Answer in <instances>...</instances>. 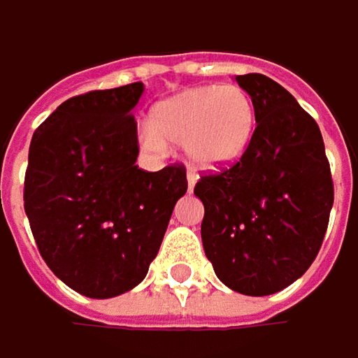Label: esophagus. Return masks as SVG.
Returning a JSON list of instances; mask_svg holds the SVG:
<instances>
[{
    "mask_svg": "<svg viewBox=\"0 0 358 358\" xmlns=\"http://www.w3.org/2000/svg\"><path fill=\"white\" fill-rule=\"evenodd\" d=\"M195 183H197V175H195V173H187V189L189 191H193Z\"/></svg>",
    "mask_w": 358,
    "mask_h": 358,
    "instance_id": "obj_1",
    "label": "esophagus"
}]
</instances>
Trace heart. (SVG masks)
I'll list each match as a JSON object with an SVG mask.
<instances>
[{"label": "heart", "instance_id": "1", "mask_svg": "<svg viewBox=\"0 0 358 358\" xmlns=\"http://www.w3.org/2000/svg\"><path fill=\"white\" fill-rule=\"evenodd\" d=\"M149 129L141 136L147 149L181 147L195 167L220 171L248 151L256 131V108L240 86H201L159 104Z\"/></svg>", "mask_w": 358, "mask_h": 358}]
</instances>
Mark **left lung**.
I'll return each instance as SVG.
<instances>
[{
    "label": "left lung",
    "mask_w": 358,
    "mask_h": 358,
    "mask_svg": "<svg viewBox=\"0 0 358 358\" xmlns=\"http://www.w3.org/2000/svg\"><path fill=\"white\" fill-rule=\"evenodd\" d=\"M252 96L256 131L238 163L203 175L201 240L227 288L268 296L316 258L334 201L320 129L296 99L264 74L236 76Z\"/></svg>",
    "instance_id": "obj_1"
}]
</instances>
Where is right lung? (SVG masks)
<instances>
[{
	"label": "right lung",
	"instance_id": "right-lung-1",
	"mask_svg": "<svg viewBox=\"0 0 358 358\" xmlns=\"http://www.w3.org/2000/svg\"><path fill=\"white\" fill-rule=\"evenodd\" d=\"M143 90L133 82L72 96L31 136L24 209L34 240L48 268L88 298L124 294L145 280L187 191L183 165H134Z\"/></svg>",
	"mask_w": 358,
	"mask_h": 358
}]
</instances>
